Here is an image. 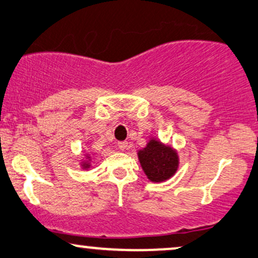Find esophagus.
Masks as SVG:
<instances>
[{
	"label": "esophagus",
	"mask_w": 258,
	"mask_h": 258,
	"mask_svg": "<svg viewBox=\"0 0 258 258\" xmlns=\"http://www.w3.org/2000/svg\"><path fill=\"white\" fill-rule=\"evenodd\" d=\"M118 148L120 149V151H125V149L128 148V142H126V141L118 142Z\"/></svg>",
	"instance_id": "obj_1"
}]
</instances>
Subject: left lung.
Here are the masks:
<instances>
[{
	"instance_id": "1",
	"label": "left lung",
	"mask_w": 258,
	"mask_h": 258,
	"mask_svg": "<svg viewBox=\"0 0 258 258\" xmlns=\"http://www.w3.org/2000/svg\"><path fill=\"white\" fill-rule=\"evenodd\" d=\"M138 158L145 174L153 183L166 182L179 167L178 152L155 136H151L146 147L139 149Z\"/></svg>"
}]
</instances>
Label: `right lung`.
Wrapping results in <instances>:
<instances>
[{"label": "right lung", "mask_w": 258, "mask_h": 258, "mask_svg": "<svg viewBox=\"0 0 258 258\" xmlns=\"http://www.w3.org/2000/svg\"><path fill=\"white\" fill-rule=\"evenodd\" d=\"M93 153H91V152H87V153L85 154V157L81 159L80 161V167L82 170H88V168H91L92 166V160H93Z\"/></svg>", "instance_id": "right-lung-1"}]
</instances>
